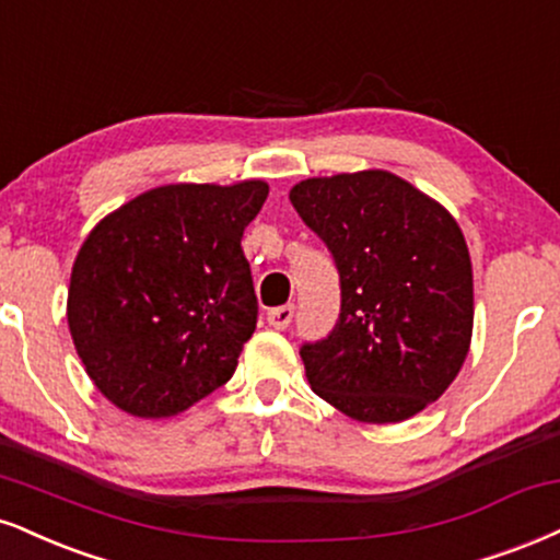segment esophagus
Returning <instances> with one entry per match:
<instances>
[{"instance_id":"1","label":"esophagus","mask_w":560,"mask_h":560,"mask_svg":"<svg viewBox=\"0 0 560 560\" xmlns=\"http://www.w3.org/2000/svg\"><path fill=\"white\" fill-rule=\"evenodd\" d=\"M292 318H294V305H281V307L268 310V326H273L276 331H284V328H289Z\"/></svg>"}]
</instances>
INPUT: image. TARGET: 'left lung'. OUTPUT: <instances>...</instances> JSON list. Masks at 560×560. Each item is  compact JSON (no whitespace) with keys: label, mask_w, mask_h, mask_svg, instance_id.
I'll return each instance as SVG.
<instances>
[{"label":"left lung","mask_w":560,"mask_h":560,"mask_svg":"<svg viewBox=\"0 0 560 560\" xmlns=\"http://www.w3.org/2000/svg\"><path fill=\"white\" fill-rule=\"evenodd\" d=\"M289 200L339 271V320L300 347L310 386L360 422H401L459 375L472 262L459 224L390 172L305 179Z\"/></svg>","instance_id":"8db88e82"}]
</instances>
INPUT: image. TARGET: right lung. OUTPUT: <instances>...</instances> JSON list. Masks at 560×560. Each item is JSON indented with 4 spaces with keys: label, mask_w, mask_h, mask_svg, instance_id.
<instances>
[{
    "label": "right lung",
    "mask_w": 560,
    "mask_h": 560,
    "mask_svg": "<svg viewBox=\"0 0 560 560\" xmlns=\"http://www.w3.org/2000/svg\"><path fill=\"white\" fill-rule=\"evenodd\" d=\"M268 198L260 179L166 185L88 234L67 323L96 388L135 417H172L221 388L258 323L242 232Z\"/></svg>",
    "instance_id": "obj_1"
}]
</instances>
